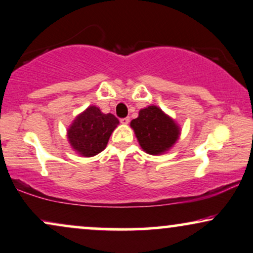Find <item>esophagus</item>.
<instances>
[{
  "label": "esophagus",
  "instance_id": "esophagus-1",
  "mask_svg": "<svg viewBox=\"0 0 253 253\" xmlns=\"http://www.w3.org/2000/svg\"><path fill=\"white\" fill-rule=\"evenodd\" d=\"M120 123L123 125H127L129 123V117H126V118H121L120 119Z\"/></svg>",
  "mask_w": 253,
  "mask_h": 253
}]
</instances>
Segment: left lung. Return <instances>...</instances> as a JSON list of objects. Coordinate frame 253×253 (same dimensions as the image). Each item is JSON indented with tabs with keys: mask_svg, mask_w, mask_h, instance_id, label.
Returning a JSON list of instances; mask_svg holds the SVG:
<instances>
[{
	"mask_svg": "<svg viewBox=\"0 0 253 253\" xmlns=\"http://www.w3.org/2000/svg\"><path fill=\"white\" fill-rule=\"evenodd\" d=\"M140 146L146 153L158 155L169 150L179 137L176 123L157 106H148L130 121Z\"/></svg>",
	"mask_w": 253,
	"mask_h": 253,
	"instance_id": "8db88e82",
	"label": "left lung"
}]
</instances>
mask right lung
Wrapping results in <instances>:
<instances>
[{
    "label": "right lung",
    "instance_id": "right-lung-1",
    "mask_svg": "<svg viewBox=\"0 0 253 253\" xmlns=\"http://www.w3.org/2000/svg\"><path fill=\"white\" fill-rule=\"evenodd\" d=\"M119 124L113 114H104L96 106H90L76 117L68 129V139L77 153L91 157L105 149L111 134Z\"/></svg>",
    "mask_w": 253,
    "mask_h": 253
}]
</instances>
